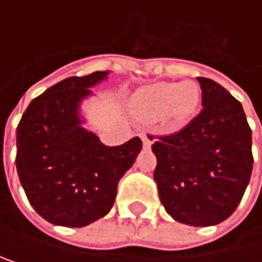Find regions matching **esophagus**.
Instances as JSON below:
<instances>
[{"label":"esophagus","instance_id":"1","mask_svg":"<svg viewBox=\"0 0 262 262\" xmlns=\"http://www.w3.org/2000/svg\"><path fill=\"white\" fill-rule=\"evenodd\" d=\"M140 139L143 142V148H150L153 143V136L147 134V133H140Z\"/></svg>","mask_w":262,"mask_h":262}]
</instances>
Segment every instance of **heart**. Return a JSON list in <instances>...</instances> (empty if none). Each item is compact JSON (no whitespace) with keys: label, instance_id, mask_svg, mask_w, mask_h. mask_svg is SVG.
Masks as SVG:
<instances>
[{"label":"heart","instance_id":"obj_1","mask_svg":"<svg viewBox=\"0 0 262 262\" xmlns=\"http://www.w3.org/2000/svg\"><path fill=\"white\" fill-rule=\"evenodd\" d=\"M200 101V87L192 81L159 82L139 90L131 98L129 111L139 120L158 122L165 119L170 126L180 128L197 114Z\"/></svg>","mask_w":262,"mask_h":262}]
</instances>
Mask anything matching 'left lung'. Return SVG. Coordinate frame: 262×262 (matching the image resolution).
<instances>
[{
	"mask_svg": "<svg viewBox=\"0 0 262 262\" xmlns=\"http://www.w3.org/2000/svg\"><path fill=\"white\" fill-rule=\"evenodd\" d=\"M197 79L202 112L181 131L161 136L151 150L165 211L181 224L211 227L227 220L244 197L253 168L252 129L227 89Z\"/></svg>",
	"mask_w": 262,
	"mask_h": 262,
	"instance_id": "8db88e82",
	"label": "left lung"
}]
</instances>
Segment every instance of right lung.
I'll list each match as a JSON object with an SVG mask.
<instances>
[{
    "mask_svg": "<svg viewBox=\"0 0 262 262\" xmlns=\"http://www.w3.org/2000/svg\"><path fill=\"white\" fill-rule=\"evenodd\" d=\"M107 75L94 72L51 85L31 101L17 126L20 183L35 212L53 225L81 228L104 217L142 150L139 137L106 147L81 125V101Z\"/></svg>",
    "mask_w": 262,
    "mask_h": 262,
    "instance_id": "add662e5",
    "label": "right lung"
}]
</instances>
